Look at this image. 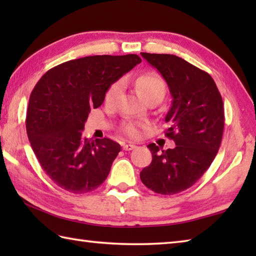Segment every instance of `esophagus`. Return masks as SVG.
<instances>
[{"label": "esophagus", "mask_w": 256, "mask_h": 256, "mask_svg": "<svg viewBox=\"0 0 256 256\" xmlns=\"http://www.w3.org/2000/svg\"><path fill=\"white\" fill-rule=\"evenodd\" d=\"M135 148H136V145L132 144V143H128V144L123 145V150H134Z\"/></svg>", "instance_id": "obj_1"}]
</instances>
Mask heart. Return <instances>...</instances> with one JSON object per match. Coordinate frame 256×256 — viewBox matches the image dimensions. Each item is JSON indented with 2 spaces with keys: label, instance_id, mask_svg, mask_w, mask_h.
<instances>
[{
  "label": "heart",
  "instance_id": "b5f03b06",
  "mask_svg": "<svg viewBox=\"0 0 256 256\" xmlns=\"http://www.w3.org/2000/svg\"><path fill=\"white\" fill-rule=\"evenodd\" d=\"M135 88H136L138 94L142 96L144 99H150L153 96L164 98L166 92L165 81L158 74L153 72H148L140 74V77L135 79ZM122 84L120 82L113 84L110 88L108 89L104 100L106 103H112L116 100L118 94H121ZM144 128L143 123L140 122H128L123 125V132L130 138H138L142 130Z\"/></svg>",
  "mask_w": 256,
  "mask_h": 256
}]
</instances>
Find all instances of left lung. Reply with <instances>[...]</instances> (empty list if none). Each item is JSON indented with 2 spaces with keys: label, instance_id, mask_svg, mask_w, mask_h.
Wrapping results in <instances>:
<instances>
[{
  "label": "left lung",
  "instance_id": "obj_1",
  "mask_svg": "<svg viewBox=\"0 0 256 256\" xmlns=\"http://www.w3.org/2000/svg\"><path fill=\"white\" fill-rule=\"evenodd\" d=\"M166 80L172 96L165 121L175 148H148L153 160L140 172L146 187L160 194L182 192L197 182L218 153L224 128V101L211 76L170 54L140 52Z\"/></svg>",
  "mask_w": 256,
  "mask_h": 256
}]
</instances>
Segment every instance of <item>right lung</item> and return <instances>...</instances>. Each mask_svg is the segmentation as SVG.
Here are the masks:
<instances>
[{"label": "right lung", "mask_w": 256, "mask_h": 256, "mask_svg": "<svg viewBox=\"0 0 256 256\" xmlns=\"http://www.w3.org/2000/svg\"><path fill=\"white\" fill-rule=\"evenodd\" d=\"M140 62L134 54L74 59L50 69L36 84L26 132L42 168L57 186L80 194L106 180L121 146L106 138H82L84 122L110 86Z\"/></svg>", "instance_id": "1"}]
</instances>
